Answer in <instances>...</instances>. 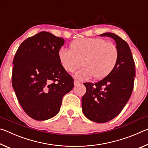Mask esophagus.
<instances>
[{
    "instance_id": "1",
    "label": "esophagus",
    "mask_w": 148,
    "mask_h": 148,
    "mask_svg": "<svg viewBox=\"0 0 148 148\" xmlns=\"http://www.w3.org/2000/svg\"><path fill=\"white\" fill-rule=\"evenodd\" d=\"M74 86H77V85L79 84V82L78 81V80L75 79L74 81Z\"/></svg>"
}]
</instances>
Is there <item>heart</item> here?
I'll use <instances>...</instances> for the list:
<instances>
[{"label":"heart","instance_id":"b5f03b06","mask_svg":"<svg viewBox=\"0 0 148 148\" xmlns=\"http://www.w3.org/2000/svg\"><path fill=\"white\" fill-rule=\"evenodd\" d=\"M60 63L65 71L73 73L82 64L84 67L76 72V78L101 80L114 71L118 61L117 47L102 38H79L72 41L69 50L60 49Z\"/></svg>","mask_w":148,"mask_h":148}]
</instances>
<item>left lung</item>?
Wrapping results in <instances>:
<instances>
[{"instance_id":"obj_1","label":"left lung","mask_w":148,"mask_h":148,"mask_svg":"<svg viewBox=\"0 0 148 148\" xmlns=\"http://www.w3.org/2000/svg\"><path fill=\"white\" fill-rule=\"evenodd\" d=\"M113 38L118 50V61L114 71L95 84L84 83L86 92L82 99V111L87 118L97 123L110 121L123 109L134 86L135 66L128 44L112 32L100 34Z\"/></svg>"}]
</instances>
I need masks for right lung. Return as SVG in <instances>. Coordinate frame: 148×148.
Wrapping results in <instances>:
<instances>
[{
	"instance_id": "right-lung-1",
	"label": "right lung",
	"mask_w": 148,
	"mask_h": 148,
	"mask_svg": "<svg viewBox=\"0 0 148 148\" xmlns=\"http://www.w3.org/2000/svg\"><path fill=\"white\" fill-rule=\"evenodd\" d=\"M64 44L63 38L42 31L22 42L15 55L12 87L22 108L35 120L56 116L62 97L74 87L59 60Z\"/></svg>"
}]
</instances>
